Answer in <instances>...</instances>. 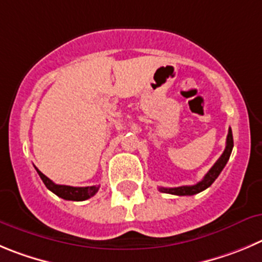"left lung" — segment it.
<instances>
[{
    "label": "left lung",
    "mask_w": 262,
    "mask_h": 262,
    "mask_svg": "<svg viewBox=\"0 0 262 262\" xmlns=\"http://www.w3.org/2000/svg\"><path fill=\"white\" fill-rule=\"evenodd\" d=\"M233 146H234V141H233V132L231 129H229V133H227V138H226V147H225L224 154L220 156L219 160L214 163L213 167L208 170V173L204 176L200 182H198L196 185H192V186H180V187H160L161 192H167V194H172V195H180V196H185V195H195L198 192L203 191V190L208 189L211 186L212 183L216 181V178L219 177L220 173L222 172V169L226 165L227 160L230 158V154L233 151Z\"/></svg>",
    "instance_id": "1"
}]
</instances>
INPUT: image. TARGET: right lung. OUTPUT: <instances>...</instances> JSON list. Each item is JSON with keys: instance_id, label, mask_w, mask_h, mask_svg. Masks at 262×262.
<instances>
[{"instance_id": "add662e5", "label": "right lung", "mask_w": 262, "mask_h": 262, "mask_svg": "<svg viewBox=\"0 0 262 262\" xmlns=\"http://www.w3.org/2000/svg\"><path fill=\"white\" fill-rule=\"evenodd\" d=\"M38 176L41 177L42 182L45 183V186L50 190L51 192H54L55 195H58L59 198L66 200H73V202H82V200H86L89 198L94 196L97 194V191L99 190V186H88V187H73V186H66V185H57L54 183L50 178L46 177L43 173H41L40 170L36 168Z\"/></svg>"}]
</instances>
